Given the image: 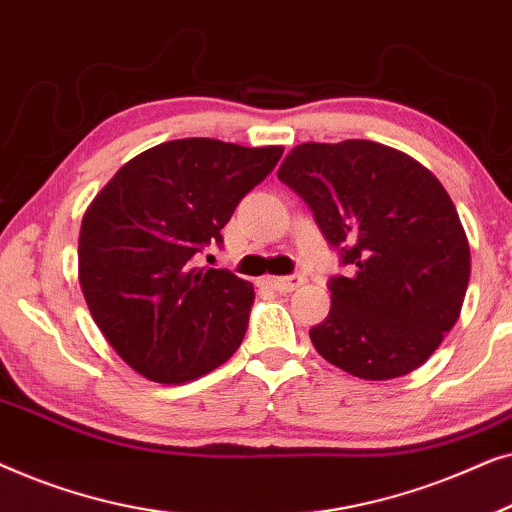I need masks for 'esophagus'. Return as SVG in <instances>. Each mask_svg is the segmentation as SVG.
Listing matches in <instances>:
<instances>
[{"mask_svg":"<svg viewBox=\"0 0 512 512\" xmlns=\"http://www.w3.org/2000/svg\"><path fill=\"white\" fill-rule=\"evenodd\" d=\"M305 279L300 275H289V277H270L268 284L272 286V289L279 291V293H291L296 291L300 284H303Z\"/></svg>","mask_w":512,"mask_h":512,"instance_id":"34e87169","label":"esophagus"}]
</instances>
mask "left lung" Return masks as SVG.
I'll return each mask as SVG.
<instances>
[{
  "mask_svg": "<svg viewBox=\"0 0 512 512\" xmlns=\"http://www.w3.org/2000/svg\"><path fill=\"white\" fill-rule=\"evenodd\" d=\"M338 251L331 312L310 328L328 363L363 380L408 375L436 352L464 305L471 251L443 184L391 146L307 142L279 167Z\"/></svg>",
  "mask_w": 512,
  "mask_h": 512,
  "instance_id": "1",
  "label": "left lung"
}]
</instances>
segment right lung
Listing matches in <instances>:
<instances>
[{
  "mask_svg": "<svg viewBox=\"0 0 512 512\" xmlns=\"http://www.w3.org/2000/svg\"><path fill=\"white\" fill-rule=\"evenodd\" d=\"M282 146L174 139L139 153L88 207L79 282L95 324L139 375L179 384L242 345L254 286L226 268H193Z\"/></svg>",
  "mask_w": 512,
  "mask_h": 512,
  "instance_id": "1",
  "label": "right lung"
}]
</instances>
